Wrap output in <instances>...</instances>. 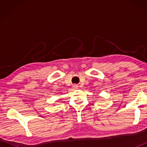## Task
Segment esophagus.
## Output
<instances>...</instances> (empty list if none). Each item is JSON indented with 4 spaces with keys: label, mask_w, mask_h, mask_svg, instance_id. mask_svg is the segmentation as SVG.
Returning <instances> with one entry per match:
<instances>
[{
    "label": "esophagus",
    "mask_w": 147,
    "mask_h": 147,
    "mask_svg": "<svg viewBox=\"0 0 147 147\" xmlns=\"http://www.w3.org/2000/svg\"><path fill=\"white\" fill-rule=\"evenodd\" d=\"M73 88L74 89H77V88H78V86H77L76 84H74V85L73 86Z\"/></svg>",
    "instance_id": "34e87169"
}]
</instances>
